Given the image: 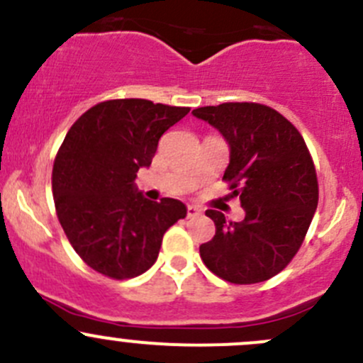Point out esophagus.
Instances as JSON below:
<instances>
[{"label": "esophagus", "instance_id": "obj_1", "mask_svg": "<svg viewBox=\"0 0 363 363\" xmlns=\"http://www.w3.org/2000/svg\"><path fill=\"white\" fill-rule=\"evenodd\" d=\"M200 208L196 207V205H188V208H186V214H188V218L191 219V218H199L200 216Z\"/></svg>", "mask_w": 363, "mask_h": 363}]
</instances>
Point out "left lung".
<instances>
[{"label":"left lung","mask_w":363,"mask_h":363,"mask_svg":"<svg viewBox=\"0 0 363 363\" xmlns=\"http://www.w3.org/2000/svg\"><path fill=\"white\" fill-rule=\"evenodd\" d=\"M193 116L219 130L230 145L223 181L246 211L228 221L207 211L216 235L200 246L205 267L233 284L279 274L302 246L318 207V177L302 135L274 108L252 101L200 107Z\"/></svg>","instance_id":"obj_1"}]
</instances>
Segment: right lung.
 Segmentation results:
<instances>
[{
    "label": "right lung",
    "mask_w": 363,
    "mask_h": 363,
    "mask_svg": "<svg viewBox=\"0 0 363 363\" xmlns=\"http://www.w3.org/2000/svg\"><path fill=\"white\" fill-rule=\"evenodd\" d=\"M188 112L142 98L107 100L68 130L52 167L54 205L72 247L96 272L119 281L144 274L164 232L186 218L179 200L144 199L135 177Z\"/></svg>",
    "instance_id": "add662e5"
}]
</instances>
